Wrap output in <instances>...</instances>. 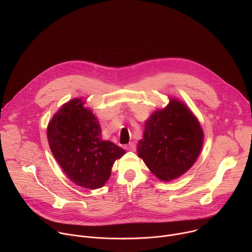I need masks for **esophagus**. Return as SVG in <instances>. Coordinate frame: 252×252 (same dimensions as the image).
Listing matches in <instances>:
<instances>
[{
	"label": "esophagus",
	"instance_id": "1",
	"mask_svg": "<svg viewBox=\"0 0 252 252\" xmlns=\"http://www.w3.org/2000/svg\"><path fill=\"white\" fill-rule=\"evenodd\" d=\"M125 149H126V151H129V152H134L135 149H136V146H135V143H134L133 141H131V142L128 143V145L125 146Z\"/></svg>",
	"mask_w": 252,
	"mask_h": 252
}]
</instances>
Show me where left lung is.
Wrapping results in <instances>:
<instances>
[{
    "mask_svg": "<svg viewBox=\"0 0 252 252\" xmlns=\"http://www.w3.org/2000/svg\"><path fill=\"white\" fill-rule=\"evenodd\" d=\"M203 138L202 127L189 107L170 97L165 107L157 110L146 121L137 156L158 179L170 182L194 164Z\"/></svg>",
    "mask_w": 252,
    "mask_h": 252,
    "instance_id": "left-lung-1",
    "label": "left lung"
}]
</instances>
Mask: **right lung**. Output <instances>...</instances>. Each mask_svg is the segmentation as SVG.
Wrapping results in <instances>:
<instances>
[{
	"mask_svg": "<svg viewBox=\"0 0 252 252\" xmlns=\"http://www.w3.org/2000/svg\"><path fill=\"white\" fill-rule=\"evenodd\" d=\"M101 127L82 97L63 103L53 116L47 136L54 158L77 186L100 189L126 151L100 136Z\"/></svg>",
	"mask_w": 252,
	"mask_h": 252,
	"instance_id": "obj_1",
	"label": "right lung"
}]
</instances>
